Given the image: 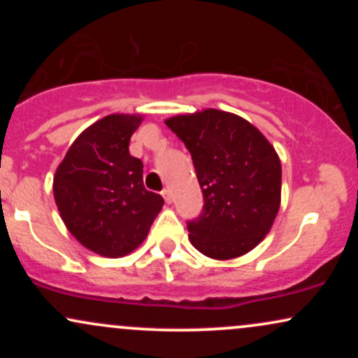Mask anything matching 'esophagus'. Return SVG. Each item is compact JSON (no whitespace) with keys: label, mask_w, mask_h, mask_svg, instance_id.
<instances>
[{"label":"esophagus","mask_w":358,"mask_h":358,"mask_svg":"<svg viewBox=\"0 0 358 358\" xmlns=\"http://www.w3.org/2000/svg\"><path fill=\"white\" fill-rule=\"evenodd\" d=\"M162 195H163V199H165L166 203H171V200H173V196H171L170 188H165V190L162 192Z\"/></svg>","instance_id":"esophagus-1"}]
</instances>
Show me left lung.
I'll return each instance as SVG.
<instances>
[{"instance_id": "1", "label": "left lung", "mask_w": 358, "mask_h": 358, "mask_svg": "<svg viewBox=\"0 0 358 358\" xmlns=\"http://www.w3.org/2000/svg\"><path fill=\"white\" fill-rule=\"evenodd\" d=\"M166 126L190 151L203 210L187 222L188 239L203 256L234 259L266 237L281 203V162L244 117L219 109L180 114Z\"/></svg>"}]
</instances>
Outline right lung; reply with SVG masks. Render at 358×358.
<instances>
[{"instance_id":"add662e5","label":"right lung","mask_w":358,"mask_h":358,"mask_svg":"<svg viewBox=\"0 0 358 358\" xmlns=\"http://www.w3.org/2000/svg\"><path fill=\"white\" fill-rule=\"evenodd\" d=\"M136 114H110L82 131L53 176V196L69 232L84 248L121 257L146 239L162 195L143 185V162L129 155L141 124Z\"/></svg>"}]
</instances>
